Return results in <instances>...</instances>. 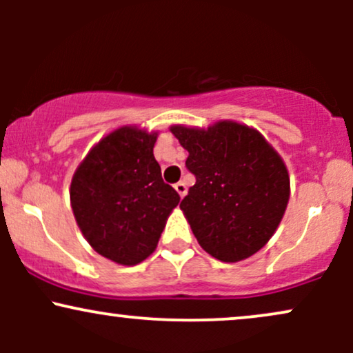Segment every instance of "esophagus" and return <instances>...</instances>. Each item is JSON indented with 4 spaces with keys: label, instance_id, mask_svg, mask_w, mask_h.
Listing matches in <instances>:
<instances>
[{
    "label": "esophagus",
    "instance_id": "34e87169",
    "mask_svg": "<svg viewBox=\"0 0 353 353\" xmlns=\"http://www.w3.org/2000/svg\"><path fill=\"white\" fill-rule=\"evenodd\" d=\"M174 188H176L177 194H179L181 197H184L185 192H188V188H185V182H182V181L177 182V184H174Z\"/></svg>",
    "mask_w": 353,
    "mask_h": 353
}]
</instances>
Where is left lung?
<instances>
[{"label": "left lung", "mask_w": 353, "mask_h": 353, "mask_svg": "<svg viewBox=\"0 0 353 353\" xmlns=\"http://www.w3.org/2000/svg\"><path fill=\"white\" fill-rule=\"evenodd\" d=\"M196 177L181 209L205 252L239 262L262 249L290 194L285 164L255 129L221 121L208 129L172 125Z\"/></svg>", "instance_id": "obj_1"}]
</instances>
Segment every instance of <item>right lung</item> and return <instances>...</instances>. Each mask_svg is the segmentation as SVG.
Segmentation results:
<instances>
[{"instance_id": "add662e5", "label": "right lung", "mask_w": 353, "mask_h": 353, "mask_svg": "<svg viewBox=\"0 0 353 353\" xmlns=\"http://www.w3.org/2000/svg\"><path fill=\"white\" fill-rule=\"evenodd\" d=\"M156 132L121 128L101 139L76 169L71 208L96 252L136 265L157 247L179 194L165 184L154 159Z\"/></svg>"}]
</instances>
